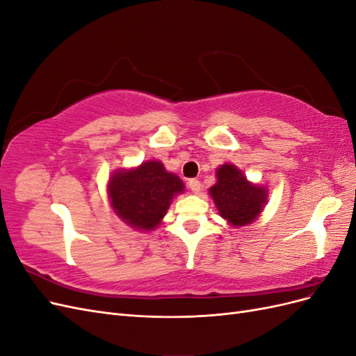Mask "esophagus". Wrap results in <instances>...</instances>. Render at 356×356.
<instances>
[{"mask_svg":"<svg viewBox=\"0 0 356 356\" xmlns=\"http://www.w3.org/2000/svg\"><path fill=\"white\" fill-rule=\"evenodd\" d=\"M188 188L193 191V193H197L200 191V188H202V184H200V181L199 179H190L188 181Z\"/></svg>","mask_w":356,"mask_h":356,"instance_id":"obj_1","label":"esophagus"}]
</instances>
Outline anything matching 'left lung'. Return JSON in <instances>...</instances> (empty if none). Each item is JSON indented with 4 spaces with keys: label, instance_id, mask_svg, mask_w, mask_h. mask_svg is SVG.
<instances>
[{
    "label": "left lung",
    "instance_id": "8db88e82",
    "mask_svg": "<svg viewBox=\"0 0 356 356\" xmlns=\"http://www.w3.org/2000/svg\"><path fill=\"white\" fill-rule=\"evenodd\" d=\"M218 213L233 227L251 224L261 213L267 190L252 184L242 170L232 163L217 168V182L209 188Z\"/></svg>",
    "mask_w": 356,
    "mask_h": 356
}]
</instances>
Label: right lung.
<instances>
[{
	"instance_id": "add662e5",
	"label": "right lung",
	"mask_w": 356,
	"mask_h": 356,
	"mask_svg": "<svg viewBox=\"0 0 356 356\" xmlns=\"http://www.w3.org/2000/svg\"><path fill=\"white\" fill-rule=\"evenodd\" d=\"M184 191V182L161 161L148 160L134 169L115 170L108 181L114 212L136 230H153L163 220L170 202Z\"/></svg>"
}]
</instances>
